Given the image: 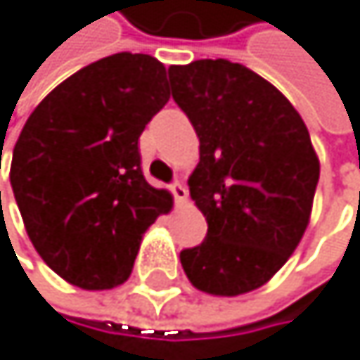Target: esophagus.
<instances>
[{
    "mask_svg": "<svg viewBox=\"0 0 360 360\" xmlns=\"http://www.w3.org/2000/svg\"><path fill=\"white\" fill-rule=\"evenodd\" d=\"M169 188H172V193H174V197H176V204H184V202H186L188 191H186V186H184L182 182H174Z\"/></svg>",
    "mask_w": 360,
    "mask_h": 360,
    "instance_id": "esophagus-1",
    "label": "esophagus"
}]
</instances>
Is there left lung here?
Masks as SVG:
<instances>
[{
    "mask_svg": "<svg viewBox=\"0 0 360 360\" xmlns=\"http://www.w3.org/2000/svg\"><path fill=\"white\" fill-rule=\"evenodd\" d=\"M172 96L200 137L191 200L208 221L202 245L180 253L206 294L262 288L309 225L320 160L292 103L257 72L227 60L169 66Z\"/></svg>",
    "mask_w": 360,
    "mask_h": 360,
    "instance_id": "left-lung-1",
    "label": "left lung"
}]
</instances>
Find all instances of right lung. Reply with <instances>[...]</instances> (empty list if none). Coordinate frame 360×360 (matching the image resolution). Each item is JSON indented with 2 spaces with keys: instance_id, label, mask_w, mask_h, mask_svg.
<instances>
[{
  "instance_id": "right-lung-1",
  "label": "right lung",
  "mask_w": 360,
  "mask_h": 360,
  "mask_svg": "<svg viewBox=\"0 0 360 360\" xmlns=\"http://www.w3.org/2000/svg\"><path fill=\"white\" fill-rule=\"evenodd\" d=\"M167 101L163 64L115 53L62 81L27 117L10 184L32 245L68 283L122 285L143 231L172 210V193L146 182L137 146Z\"/></svg>"
}]
</instances>
